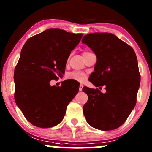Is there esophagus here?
Returning <instances> with one entry per match:
<instances>
[{"instance_id": "obj_1", "label": "esophagus", "mask_w": 152, "mask_h": 152, "mask_svg": "<svg viewBox=\"0 0 152 152\" xmlns=\"http://www.w3.org/2000/svg\"><path fill=\"white\" fill-rule=\"evenodd\" d=\"M83 84H80V86H79V91H81L82 89H83Z\"/></svg>"}]
</instances>
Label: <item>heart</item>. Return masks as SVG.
<instances>
[{
    "label": "heart",
    "mask_w": 152,
    "mask_h": 152,
    "mask_svg": "<svg viewBox=\"0 0 152 152\" xmlns=\"http://www.w3.org/2000/svg\"><path fill=\"white\" fill-rule=\"evenodd\" d=\"M87 52H83V53ZM86 74L83 72H78V71H72L67 74V78L69 79H74L75 81L83 82L86 78Z\"/></svg>",
    "instance_id": "obj_1"
}]
</instances>
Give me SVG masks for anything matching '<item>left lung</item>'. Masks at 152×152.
<instances>
[{"mask_svg":"<svg viewBox=\"0 0 152 152\" xmlns=\"http://www.w3.org/2000/svg\"><path fill=\"white\" fill-rule=\"evenodd\" d=\"M97 58L89 81L102 89L84 86L88 102L83 108L88 124L102 131L121 126L137 103L140 74L133 48L110 33L87 34L82 39Z\"/></svg>","mask_w":152,"mask_h":152,"instance_id":"8db88e82","label":"left lung"}]
</instances>
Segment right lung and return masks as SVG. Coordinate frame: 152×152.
<instances>
[{
    "label": "right lung",
    "mask_w": 152,
    "mask_h": 152,
    "mask_svg": "<svg viewBox=\"0 0 152 152\" xmlns=\"http://www.w3.org/2000/svg\"><path fill=\"white\" fill-rule=\"evenodd\" d=\"M83 34L49 28L26 41L14 71L16 105L26 119L40 128L58 124L66 107L79 89L78 83L66 80L61 86L50 81L61 77L71 50Z\"/></svg>",
    "instance_id": "right-lung-1"
}]
</instances>
